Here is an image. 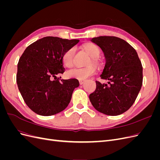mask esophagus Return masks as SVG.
Returning <instances> with one entry per match:
<instances>
[{"label": "esophagus", "mask_w": 160, "mask_h": 160, "mask_svg": "<svg viewBox=\"0 0 160 160\" xmlns=\"http://www.w3.org/2000/svg\"><path fill=\"white\" fill-rule=\"evenodd\" d=\"M85 80H83V79H80L79 80V83H80V85H82V84H83L84 83H85Z\"/></svg>", "instance_id": "esophagus-1"}]
</instances>
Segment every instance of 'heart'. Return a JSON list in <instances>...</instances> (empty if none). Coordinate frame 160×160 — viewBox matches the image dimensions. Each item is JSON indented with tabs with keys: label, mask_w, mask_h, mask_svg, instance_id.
I'll return each mask as SVG.
<instances>
[{
	"label": "heart",
	"mask_w": 160,
	"mask_h": 160,
	"mask_svg": "<svg viewBox=\"0 0 160 160\" xmlns=\"http://www.w3.org/2000/svg\"><path fill=\"white\" fill-rule=\"evenodd\" d=\"M84 49L92 57L95 58L99 55V48L93 43H89L84 45ZM75 52V48L72 47L67 49L62 56V62L63 65L69 67L72 64V59ZM96 67L93 65L85 67H74L66 72V76L68 78H75L78 79H85L95 74Z\"/></svg>",
	"instance_id": "heart-1"
}]
</instances>
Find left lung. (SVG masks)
Listing matches in <instances>:
<instances>
[{
  "label": "left lung",
  "instance_id": "1",
  "mask_svg": "<svg viewBox=\"0 0 160 160\" xmlns=\"http://www.w3.org/2000/svg\"><path fill=\"white\" fill-rule=\"evenodd\" d=\"M91 41L98 45L105 57L102 79L96 81V89L89 95L96 110L115 116L128 111L136 99L143 83V67L136 51L128 42L113 36H101Z\"/></svg>",
  "mask_w": 160,
  "mask_h": 160
}]
</instances>
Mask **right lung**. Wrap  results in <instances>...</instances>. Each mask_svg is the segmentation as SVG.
Listing matches in <instances>:
<instances>
[{
  "label": "right lung",
  "instance_id": "right-lung-1",
  "mask_svg": "<svg viewBox=\"0 0 160 160\" xmlns=\"http://www.w3.org/2000/svg\"><path fill=\"white\" fill-rule=\"evenodd\" d=\"M79 42L46 37L28 46L19 59L17 83L27 105L38 115L49 116L63 111L72 91L79 87L77 79H61L65 68L62 54Z\"/></svg>",
  "mask_w": 160,
  "mask_h": 160
}]
</instances>
